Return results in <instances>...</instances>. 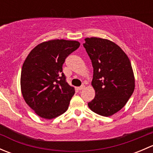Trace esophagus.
<instances>
[{
  "instance_id": "obj_1",
  "label": "esophagus",
  "mask_w": 153,
  "mask_h": 153,
  "mask_svg": "<svg viewBox=\"0 0 153 153\" xmlns=\"http://www.w3.org/2000/svg\"><path fill=\"white\" fill-rule=\"evenodd\" d=\"M84 87H85V85H82V86H79V87H78V90H81V89H84Z\"/></svg>"
}]
</instances>
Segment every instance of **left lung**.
<instances>
[{"instance_id": "8db88e82", "label": "left lung", "mask_w": 153, "mask_h": 153, "mask_svg": "<svg viewBox=\"0 0 153 153\" xmlns=\"http://www.w3.org/2000/svg\"><path fill=\"white\" fill-rule=\"evenodd\" d=\"M84 47L93 67L95 98L89 109L109 117L121 110L135 89V77L129 58L119 46L104 38H85Z\"/></svg>"}]
</instances>
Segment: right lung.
<instances>
[{
	"mask_svg": "<svg viewBox=\"0 0 153 153\" xmlns=\"http://www.w3.org/2000/svg\"><path fill=\"white\" fill-rule=\"evenodd\" d=\"M79 47L76 41L51 40L37 45L26 58L21 69V92L41 118L52 119L67 110L75 89L66 81L62 66Z\"/></svg>",
	"mask_w": 153,
	"mask_h": 153,
	"instance_id": "right-lung-1",
	"label": "right lung"
}]
</instances>
